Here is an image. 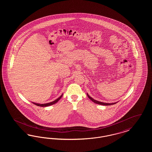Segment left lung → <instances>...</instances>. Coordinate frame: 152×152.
Masks as SVG:
<instances>
[{
  "label": "left lung",
  "mask_w": 152,
  "mask_h": 152,
  "mask_svg": "<svg viewBox=\"0 0 152 152\" xmlns=\"http://www.w3.org/2000/svg\"><path fill=\"white\" fill-rule=\"evenodd\" d=\"M87 96L88 97V98L91 100L93 102H94V103L97 104H100V105H113L115 104L117 102H114V103H105V102H100V101H97L95 100L93 98H92L91 96H89V95L87 94Z\"/></svg>",
  "instance_id": "obj_1"
}]
</instances>
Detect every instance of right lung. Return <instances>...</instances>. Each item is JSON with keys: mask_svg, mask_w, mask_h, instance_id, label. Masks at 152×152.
Here are the masks:
<instances>
[{"mask_svg": "<svg viewBox=\"0 0 152 152\" xmlns=\"http://www.w3.org/2000/svg\"><path fill=\"white\" fill-rule=\"evenodd\" d=\"M62 96H63V94H61L58 99H57L56 100H55V101H52V102H49V103H46V104H37V103H35V102H32L34 104H35V105H36L37 106H39V107H48V106H50V105H53V104H55V103H56L57 102H58L61 98V97H62Z\"/></svg>", "mask_w": 152, "mask_h": 152, "instance_id": "right-lung-1", "label": "right lung"}]
</instances>
